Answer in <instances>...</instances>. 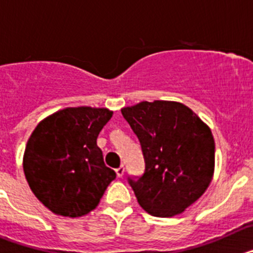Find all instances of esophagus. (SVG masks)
Masks as SVG:
<instances>
[{"instance_id":"34e87169","label":"esophagus","mask_w":253,"mask_h":253,"mask_svg":"<svg viewBox=\"0 0 253 253\" xmlns=\"http://www.w3.org/2000/svg\"><path fill=\"white\" fill-rule=\"evenodd\" d=\"M115 172H116V176H118V177H123V175H124V172H125L124 166H120L119 169H116Z\"/></svg>"}]
</instances>
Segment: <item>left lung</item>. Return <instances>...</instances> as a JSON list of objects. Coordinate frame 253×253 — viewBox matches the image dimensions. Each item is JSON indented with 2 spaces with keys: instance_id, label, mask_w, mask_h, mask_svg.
<instances>
[{
  "instance_id": "left-lung-1",
  "label": "left lung",
  "mask_w": 253,
  "mask_h": 253,
  "mask_svg": "<svg viewBox=\"0 0 253 253\" xmlns=\"http://www.w3.org/2000/svg\"><path fill=\"white\" fill-rule=\"evenodd\" d=\"M122 114L139 139L146 169L128 177L140 207L154 216L181 214L210 185L215 143L210 128L176 101H143Z\"/></svg>"
}]
</instances>
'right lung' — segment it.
<instances>
[{
	"label": "right lung",
	"instance_id": "add662e5",
	"mask_svg": "<svg viewBox=\"0 0 253 253\" xmlns=\"http://www.w3.org/2000/svg\"><path fill=\"white\" fill-rule=\"evenodd\" d=\"M111 116L105 107H67L42 120L31 133L22 161L25 177L54 214L86 215L116 177L96 143Z\"/></svg>",
	"mask_w": 253,
	"mask_h": 253
}]
</instances>
